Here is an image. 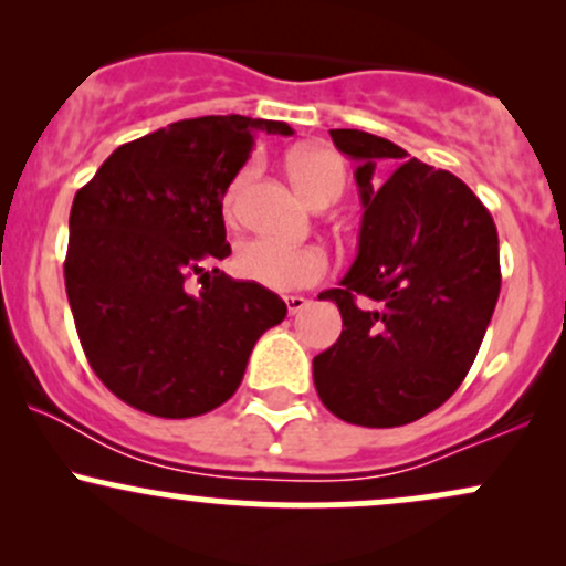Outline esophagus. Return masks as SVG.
<instances>
[{
  "instance_id": "34e87169",
  "label": "esophagus",
  "mask_w": 566,
  "mask_h": 566,
  "mask_svg": "<svg viewBox=\"0 0 566 566\" xmlns=\"http://www.w3.org/2000/svg\"><path fill=\"white\" fill-rule=\"evenodd\" d=\"M284 303H287L290 316H295V314H301L305 305H308V297H303V295H287V297H284Z\"/></svg>"
}]
</instances>
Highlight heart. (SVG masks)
<instances>
[{
  "label": "heart",
  "instance_id": "1",
  "mask_svg": "<svg viewBox=\"0 0 566 566\" xmlns=\"http://www.w3.org/2000/svg\"><path fill=\"white\" fill-rule=\"evenodd\" d=\"M287 167L292 184L314 207L335 205L346 191V161L333 148H297V151L290 154ZM255 172L258 165L250 161L233 178L223 201L226 220L239 218L242 197L247 186L255 180ZM231 265L247 282L261 284L265 290L292 292L322 282L329 271V258L324 255L319 247H282L271 242V239H247L233 252Z\"/></svg>",
  "mask_w": 566,
  "mask_h": 566
}]
</instances>
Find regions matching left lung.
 <instances>
[{"label":"left lung","mask_w":566,"mask_h":566,"mask_svg":"<svg viewBox=\"0 0 566 566\" xmlns=\"http://www.w3.org/2000/svg\"><path fill=\"white\" fill-rule=\"evenodd\" d=\"M329 135L359 161L365 218L354 265L319 295L340 308L343 333L314 356V386L346 423L407 426L444 405L476 359L500 295L497 229L452 172L361 129Z\"/></svg>","instance_id":"obj_1"}]
</instances>
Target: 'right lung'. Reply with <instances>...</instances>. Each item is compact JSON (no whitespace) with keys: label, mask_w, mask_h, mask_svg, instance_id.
Segmentation results:
<instances>
[{"label":"right lung","mask_w":566,"mask_h":566,"mask_svg":"<svg viewBox=\"0 0 566 566\" xmlns=\"http://www.w3.org/2000/svg\"><path fill=\"white\" fill-rule=\"evenodd\" d=\"M258 133L292 129L239 114L175 122L116 148L76 191L71 314L97 378L140 412L193 418L229 401L258 337L287 316L276 292L216 269L231 255L223 197Z\"/></svg>","instance_id":"obj_1"}]
</instances>
